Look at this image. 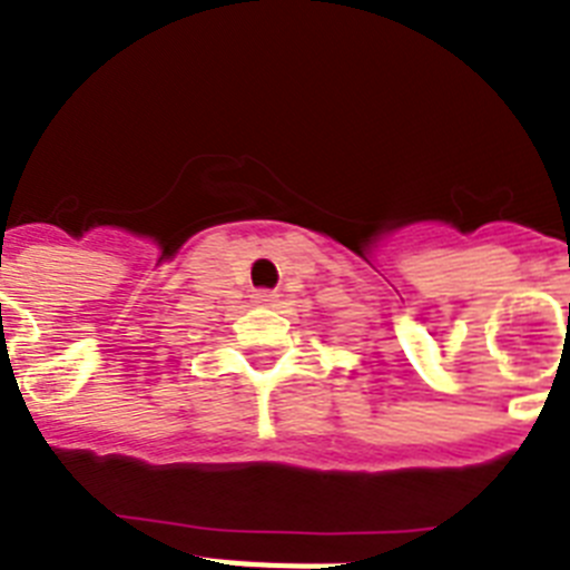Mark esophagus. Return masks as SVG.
I'll return each instance as SVG.
<instances>
[{
    "mask_svg": "<svg viewBox=\"0 0 570 570\" xmlns=\"http://www.w3.org/2000/svg\"><path fill=\"white\" fill-rule=\"evenodd\" d=\"M254 302L259 308H276V305H279V294H276V291H256Z\"/></svg>",
    "mask_w": 570,
    "mask_h": 570,
    "instance_id": "obj_1",
    "label": "esophagus"
}]
</instances>
